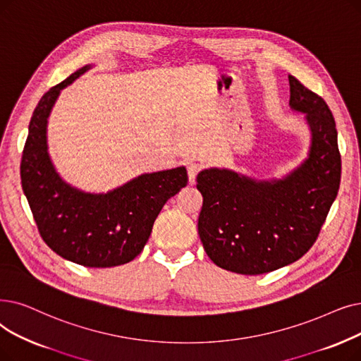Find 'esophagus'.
Segmentation results:
<instances>
[{
	"label": "esophagus",
	"instance_id": "34e87169",
	"mask_svg": "<svg viewBox=\"0 0 361 361\" xmlns=\"http://www.w3.org/2000/svg\"><path fill=\"white\" fill-rule=\"evenodd\" d=\"M202 169V164L199 162H189L187 164V172H189V181L195 183L197 172Z\"/></svg>",
	"mask_w": 361,
	"mask_h": 361
}]
</instances>
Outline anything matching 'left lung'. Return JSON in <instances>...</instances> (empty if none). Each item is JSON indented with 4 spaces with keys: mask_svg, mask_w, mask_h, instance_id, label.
I'll use <instances>...</instances> for the list:
<instances>
[{
    "mask_svg": "<svg viewBox=\"0 0 361 361\" xmlns=\"http://www.w3.org/2000/svg\"><path fill=\"white\" fill-rule=\"evenodd\" d=\"M293 111L311 131L308 158L281 180L257 181L230 169L197 174L203 203L199 238L224 270L264 274L300 259L317 240L341 183L338 131L331 109L289 75Z\"/></svg>",
    "mask_w": 361,
    "mask_h": 361,
    "instance_id": "obj_1",
    "label": "left lung"
}]
</instances>
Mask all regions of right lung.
<instances>
[{
	"mask_svg": "<svg viewBox=\"0 0 361 361\" xmlns=\"http://www.w3.org/2000/svg\"><path fill=\"white\" fill-rule=\"evenodd\" d=\"M90 68L76 71L41 97L29 122L20 178L42 240L61 258L106 269L142 252L156 216L189 177L178 166L142 174L107 193H85L61 180L49 154L47 121L60 91Z\"/></svg>",
	"mask_w": 361,
	"mask_h": 361,
	"instance_id": "add662e5",
	"label": "right lung"
}]
</instances>
